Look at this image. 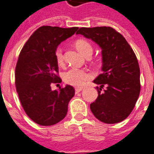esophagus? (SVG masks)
<instances>
[{"mask_svg":"<svg viewBox=\"0 0 154 154\" xmlns=\"http://www.w3.org/2000/svg\"><path fill=\"white\" fill-rule=\"evenodd\" d=\"M82 89H83V88H75V92H76V93H78V92H81Z\"/></svg>","mask_w":154,"mask_h":154,"instance_id":"1","label":"esophagus"}]
</instances>
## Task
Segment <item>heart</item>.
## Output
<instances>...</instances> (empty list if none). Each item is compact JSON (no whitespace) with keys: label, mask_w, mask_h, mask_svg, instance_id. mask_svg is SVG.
I'll list each match as a JSON object with an SVG mask.
<instances>
[{"label":"heart","mask_w":154,"mask_h":154,"mask_svg":"<svg viewBox=\"0 0 154 154\" xmlns=\"http://www.w3.org/2000/svg\"><path fill=\"white\" fill-rule=\"evenodd\" d=\"M75 47L86 57H90L92 54V45L88 41L80 38L75 42ZM54 57L58 66L64 65V56H63V50L61 47H57L54 52ZM91 77V74L85 69H81L72 68L68 70L64 74V81L66 84L75 87H81L85 85V83Z\"/></svg>","instance_id":"obj_1"}]
</instances>
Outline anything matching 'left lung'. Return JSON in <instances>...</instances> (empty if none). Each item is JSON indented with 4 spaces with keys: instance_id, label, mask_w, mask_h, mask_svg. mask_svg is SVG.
<instances>
[{
    "instance_id": "obj_1",
    "label": "left lung",
    "mask_w": 154,
    "mask_h": 154,
    "mask_svg": "<svg viewBox=\"0 0 154 154\" xmlns=\"http://www.w3.org/2000/svg\"><path fill=\"white\" fill-rule=\"evenodd\" d=\"M77 34L91 38L102 48L103 73L93 81L100 87H97L98 97L90 109L101 122H122L133 111L141 90L139 65L133 49L111 27H81Z\"/></svg>"
}]
</instances>
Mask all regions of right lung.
Masks as SVG:
<instances>
[{"mask_svg": "<svg viewBox=\"0 0 154 154\" xmlns=\"http://www.w3.org/2000/svg\"><path fill=\"white\" fill-rule=\"evenodd\" d=\"M78 27L42 26L30 36L21 50L15 71V84L25 113L41 126H52L66 117L73 87L54 91L52 84L62 82L54 50Z\"/></svg>", "mask_w": 154, "mask_h": 154, "instance_id": "add662e5", "label": "right lung"}]
</instances>
